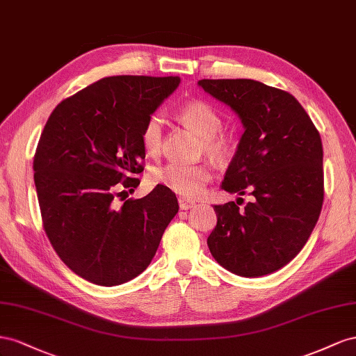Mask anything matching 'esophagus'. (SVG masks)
I'll return each mask as SVG.
<instances>
[{
	"instance_id": "1",
	"label": "esophagus",
	"mask_w": 356,
	"mask_h": 356,
	"mask_svg": "<svg viewBox=\"0 0 356 356\" xmlns=\"http://www.w3.org/2000/svg\"><path fill=\"white\" fill-rule=\"evenodd\" d=\"M179 207L180 210H189L192 207H195V201L188 200V198H179Z\"/></svg>"
}]
</instances>
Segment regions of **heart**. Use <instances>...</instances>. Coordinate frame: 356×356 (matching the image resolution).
<instances>
[{"instance_id":"b5f03b06","label":"heart","mask_w":356,"mask_h":356,"mask_svg":"<svg viewBox=\"0 0 356 356\" xmlns=\"http://www.w3.org/2000/svg\"><path fill=\"white\" fill-rule=\"evenodd\" d=\"M180 119L201 137V154H206L215 161L225 159L231 150V138L220 131L222 118L218 110L206 101L194 99L184 104L179 110ZM141 145L152 156H158L164 147V120L158 115H150L141 128ZM154 184L165 186L181 198L200 197L213 171L207 164L185 165L171 162L150 172Z\"/></svg>"}]
</instances>
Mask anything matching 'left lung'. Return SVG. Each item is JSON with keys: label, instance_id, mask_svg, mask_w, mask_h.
I'll use <instances>...</instances> for the list:
<instances>
[{"label": "left lung", "instance_id": "left-lung-1", "mask_svg": "<svg viewBox=\"0 0 356 356\" xmlns=\"http://www.w3.org/2000/svg\"><path fill=\"white\" fill-rule=\"evenodd\" d=\"M198 85L234 110L245 127L222 189L255 197L243 209L241 198L215 206L210 253L238 276H266L298 255L319 219V131L286 90L250 79H202Z\"/></svg>", "mask_w": 356, "mask_h": 356}]
</instances>
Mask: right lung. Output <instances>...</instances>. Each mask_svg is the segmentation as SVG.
Wrapping results in <instances>:
<instances>
[{
  "label": "right lung",
  "instance_id": "add662e5",
  "mask_svg": "<svg viewBox=\"0 0 356 356\" xmlns=\"http://www.w3.org/2000/svg\"><path fill=\"white\" fill-rule=\"evenodd\" d=\"M179 83L104 77L60 101L46 122L33 162L43 228L65 266L95 285L143 273L179 211L175 192L161 185L127 198L145 170L141 128Z\"/></svg>",
  "mask_w": 356,
  "mask_h": 356
}]
</instances>
